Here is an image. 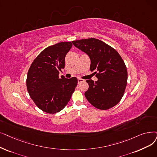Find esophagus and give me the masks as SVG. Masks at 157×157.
Instances as JSON below:
<instances>
[{"label": "esophagus", "mask_w": 157, "mask_h": 157, "mask_svg": "<svg viewBox=\"0 0 157 157\" xmlns=\"http://www.w3.org/2000/svg\"><path fill=\"white\" fill-rule=\"evenodd\" d=\"M83 81H85V80L83 79H81V78H78V83H80L81 82H83Z\"/></svg>", "instance_id": "obj_1"}]
</instances>
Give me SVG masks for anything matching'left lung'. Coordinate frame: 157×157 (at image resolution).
<instances>
[{
    "label": "left lung",
    "mask_w": 157,
    "mask_h": 157,
    "mask_svg": "<svg viewBox=\"0 0 157 157\" xmlns=\"http://www.w3.org/2000/svg\"><path fill=\"white\" fill-rule=\"evenodd\" d=\"M73 44L89 56L90 69L97 81H86L89 88L85 95L89 103L100 110H108L121 100L127 85L126 65L119 52L100 40L90 38L72 41Z\"/></svg>",
    "instance_id": "obj_1"
}]
</instances>
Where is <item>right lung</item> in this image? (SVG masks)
Returning <instances> with one entry per match:
<instances>
[{"label": "right lung", "mask_w": 157, "mask_h": 157, "mask_svg": "<svg viewBox=\"0 0 157 157\" xmlns=\"http://www.w3.org/2000/svg\"><path fill=\"white\" fill-rule=\"evenodd\" d=\"M72 46L63 42L47 47L33 60L27 75L26 85L30 97L42 111L51 114L63 109L78 85L76 77L59 78L65 67V58Z\"/></svg>", "instance_id": "right-lung-1"}]
</instances>
